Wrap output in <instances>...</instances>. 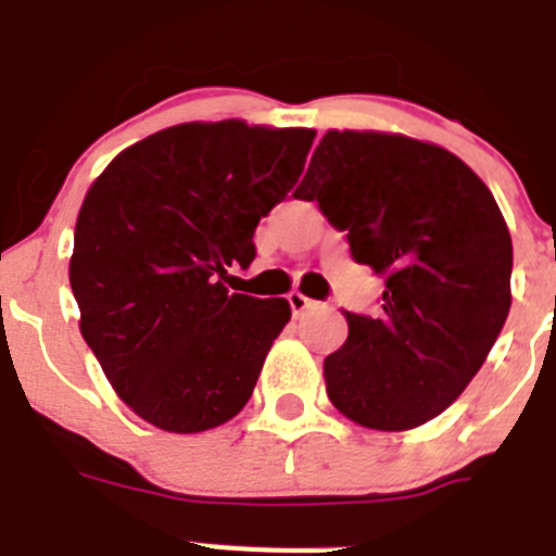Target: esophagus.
<instances>
[{
  "mask_svg": "<svg viewBox=\"0 0 556 556\" xmlns=\"http://www.w3.org/2000/svg\"><path fill=\"white\" fill-rule=\"evenodd\" d=\"M288 304H290V309H293V315L299 318V315H304L309 307H313V299H307L304 293H299V290H290Z\"/></svg>",
  "mask_w": 556,
  "mask_h": 556,
  "instance_id": "esophagus-1",
  "label": "esophagus"
}]
</instances>
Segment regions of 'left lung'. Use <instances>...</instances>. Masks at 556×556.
<instances>
[{"label": "left lung", "instance_id": "1", "mask_svg": "<svg viewBox=\"0 0 556 556\" xmlns=\"http://www.w3.org/2000/svg\"><path fill=\"white\" fill-rule=\"evenodd\" d=\"M296 199L318 202L384 279L379 318L346 313V343L324 359L329 402L379 432L432 421L477 377L513 304V241L493 193L438 143L329 129Z\"/></svg>", "mask_w": 556, "mask_h": 556}]
</instances>
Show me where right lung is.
Segmentation results:
<instances>
[{"mask_svg": "<svg viewBox=\"0 0 556 556\" xmlns=\"http://www.w3.org/2000/svg\"><path fill=\"white\" fill-rule=\"evenodd\" d=\"M315 129L188 122L110 160L83 199L68 263L79 332L124 404L163 432L247 407L288 299L229 293L254 229L304 172Z\"/></svg>", "mask_w": 556, "mask_h": 556, "instance_id": "right-lung-1", "label": "right lung"}]
</instances>
